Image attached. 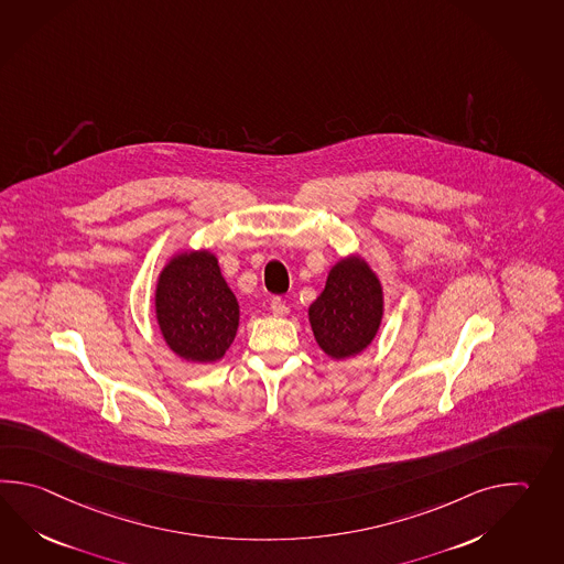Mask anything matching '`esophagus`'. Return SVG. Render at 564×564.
I'll list each match as a JSON object with an SVG mask.
<instances>
[{
	"label": "esophagus",
	"mask_w": 564,
	"mask_h": 564,
	"mask_svg": "<svg viewBox=\"0 0 564 564\" xmlns=\"http://www.w3.org/2000/svg\"><path fill=\"white\" fill-rule=\"evenodd\" d=\"M271 312H273V315L283 317V315L289 313V305L281 297H275V300L271 301Z\"/></svg>",
	"instance_id": "1"
}]
</instances>
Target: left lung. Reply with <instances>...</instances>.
Masks as SVG:
<instances>
[{"label":"left lung","instance_id":"1","mask_svg":"<svg viewBox=\"0 0 564 564\" xmlns=\"http://www.w3.org/2000/svg\"><path fill=\"white\" fill-rule=\"evenodd\" d=\"M313 338L332 360H348L375 341L384 317L380 276L351 252L329 269L326 288L307 310Z\"/></svg>","mask_w":564,"mask_h":564}]
</instances>
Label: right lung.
I'll list each match as a JSON object with an SVG mask.
<instances>
[{
	"label": "right lung",
	"instance_id": "1",
	"mask_svg": "<svg viewBox=\"0 0 564 564\" xmlns=\"http://www.w3.org/2000/svg\"><path fill=\"white\" fill-rule=\"evenodd\" d=\"M153 310L165 346L186 362L220 360L237 336L240 307L210 249L167 259L155 281Z\"/></svg>",
	"mask_w": 564,
	"mask_h": 564
}]
</instances>
